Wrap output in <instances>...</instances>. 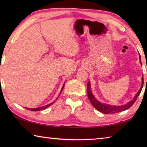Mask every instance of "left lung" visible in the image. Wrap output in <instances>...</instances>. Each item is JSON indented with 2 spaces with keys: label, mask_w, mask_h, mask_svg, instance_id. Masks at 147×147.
I'll use <instances>...</instances> for the list:
<instances>
[{
  "label": "left lung",
  "mask_w": 147,
  "mask_h": 147,
  "mask_svg": "<svg viewBox=\"0 0 147 147\" xmlns=\"http://www.w3.org/2000/svg\"><path fill=\"white\" fill-rule=\"evenodd\" d=\"M139 59H140V63L141 64L140 54H139ZM146 81H147V78H146ZM143 86V76L142 77V85H141L140 89H139V91L136 94V96H134V98L131 101H130L129 102H128L127 104H124V105H121V106L109 105V104L101 103L100 102L98 101L95 98V97H94V96H93V93H92L91 89V84H90V82H89V81L88 82V83L87 90H88V98L89 99V100H90L91 103L92 104V105H93L94 107V108H96L98 111H100V112L103 113L109 114V113H119V112H121V111H124V110H126V109H128V108H130V107L134 104V102H135L136 99L138 98V96L139 95V94H140L141 90H142Z\"/></svg>",
  "instance_id": "obj_1"
}]
</instances>
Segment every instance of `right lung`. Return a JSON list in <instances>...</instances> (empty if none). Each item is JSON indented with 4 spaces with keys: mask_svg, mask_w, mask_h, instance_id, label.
<instances>
[{
    "mask_svg": "<svg viewBox=\"0 0 147 147\" xmlns=\"http://www.w3.org/2000/svg\"><path fill=\"white\" fill-rule=\"evenodd\" d=\"M64 85H65V84H63V87H62V88H61V92H60V93H59V94H61L62 90H63V88H64ZM53 103H54V102H51V104H47V105H46V106H42V107H39V108H32V109L26 108V109H28V110H30V109L31 111H40V110H43V109H46L47 108H48V107H49L50 106L52 105V104H53Z\"/></svg>",
    "mask_w": 147,
    "mask_h": 147,
    "instance_id": "obj_1",
    "label": "right lung"
}]
</instances>
